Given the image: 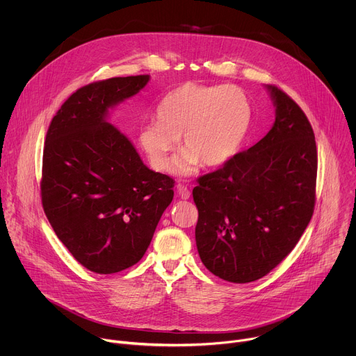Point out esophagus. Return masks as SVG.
<instances>
[{
	"instance_id": "34e87169",
	"label": "esophagus",
	"mask_w": 356,
	"mask_h": 356,
	"mask_svg": "<svg viewBox=\"0 0 356 356\" xmlns=\"http://www.w3.org/2000/svg\"><path fill=\"white\" fill-rule=\"evenodd\" d=\"M177 194H179L180 198L187 200L190 197V190L184 184H177Z\"/></svg>"
}]
</instances>
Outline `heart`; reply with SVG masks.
<instances>
[{
	"label": "heart",
	"instance_id": "b5f03b06",
	"mask_svg": "<svg viewBox=\"0 0 356 356\" xmlns=\"http://www.w3.org/2000/svg\"><path fill=\"white\" fill-rule=\"evenodd\" d=\"M155 117L156 121L138 131V143L150 166L166 170L180 138L184 149L172 170L188 176L201 162L221 166L236 154L249 128L250 104L236 86L184 83L161 99Z\"/></svg>",
	"mask_w": 356,
	"mask_h": 356
}]
</instances>
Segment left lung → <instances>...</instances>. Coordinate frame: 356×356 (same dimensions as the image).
<instances>
[{
	"mask_svg": "<svg viewBox=\"0 0 356 356\" xmlns=\"http://www.w3.org/2000/svg\"><path fill=\"white\" fill-rule=\"evenodd\" d=\"M276 107L272 129L193 188L195 243L216 276L249 283L266 276L293 250L316 204L317 146L302 110L266 86Z\"/></svg>",
	"mask_w": 356,
	"mask_h": 356,
	"instance_id": "left-lung-1",
	"label": "left lung"
}]
</instances>
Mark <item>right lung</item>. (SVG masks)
<instances>
[{"instance_id":"right-lung-1","label":"right lung","mask_w":356,"mask_h":356,"mask_svg":"<svg viewBox=\"0 0 356 356\" xmlns=\"http://www.w3.org/2000/svg\"><path fill=\"white\" fill-rule=\"evenodd\" d=\"M147 74L90 83L73 92L46 134L40 194L58 238L86 269L111 275L138 264L173 200L175 180L143 165L108 110Z\"/></svg>"}]
</instances>
